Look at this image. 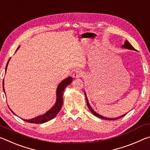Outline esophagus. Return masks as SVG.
<instances>
[{"mask_svg":"<svg viewBox=\"0 0 150 150\" xmlns=\"http://www.w3.org/2000/svg\"><path fill=\"white\" fill-rule=\"evenodd\" d=\"M82 74L83 73L81 72V71L76 70V71H75V72L73 74L72 76H73L74 78H80L81 76H82V75H83Z\"/></svg>","mask_w":150,"mask_h":150,"instance_id":"esophagus-1","label":"esophagus"}]
</instances>
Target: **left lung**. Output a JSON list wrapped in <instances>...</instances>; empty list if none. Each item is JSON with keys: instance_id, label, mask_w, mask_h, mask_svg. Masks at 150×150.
Wrapping results in <instances>:
<instances>
[{"instance_id": "left-lung-1", "label": "left lung", "mask_w": 150, "mask_h": 150, "mask_svg": "<svg viewBox=\"0 0 150 150\" xmlns=\"http://www.w3.org/2000/svg\"><path fill=\"white\" fill-rule=\"evenodd\" d=\"M122 48H126V49H129V50H136V49H135L133 46H132L130 43L127 40H126L124 42V45H123L122 46ZM84 94H85V96H86V102H87V105L88 107V108H89V110H90V112H91L93 115H94L95 116H96L98 117H100V118L101 119H104V120H117V119H119V118H121V117H124L125 115H126V114H125L124 115H122V116H120V117H113V118H111V117H104V116H101V115H100L99 114H98V113L96 112L94 110L92 109V108L91 107V105H90L89 102H88V98L86 96V92L84 91Z\"/></svg>"}]
</instances>
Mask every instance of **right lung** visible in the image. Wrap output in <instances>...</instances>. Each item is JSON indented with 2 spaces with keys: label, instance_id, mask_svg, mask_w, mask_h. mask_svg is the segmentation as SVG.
<instances>
[{
  "label": "right lung",
  "instance_id": "1",
  "mask_svg": "<svg viewBox=\"0 0 150 150\" xmlns=\"http://www.w3.org/2000/svg\"><path fill=\"white\" fill-rule=\"evenodd\" d=\"M19 47L17 48L16 51L18 50ZM10 59L6 64V68L7 66H8V62L10 61ZM72 78L70 76L62 80V82L58 84L57 89H56V100L55 104L50 110H48V112H46L45 114H44L42 115H40V116L34 117V118H32L30 120H24V119H23V120H24L25 122H29V123L43 124V123H45L46 122H48L49 120H51L52 119H53L54 117H55L56 115L58 114V113L60 112L61 108H62V105L63 103L64 91L66 86H67L68 85L70 84L71 83H72ZM2 86H3V90H4V94H5V90H4V80H3V83H2ZM11 112H13L14 115H16L13 111H12V110Z\"/></svg>",
  "mask_w": 150,
  "mask_h": 150
}]
</instances>
